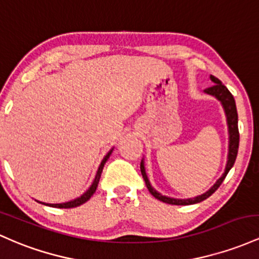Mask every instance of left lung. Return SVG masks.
Listing matches in <instances>:
<instances>
[{"instance_id":"8db88e82","label":"left lung","mask_w":259,"mask_h":259,"mask_svg":"<svg viewBox=\"0 0 259 259\" xmlns=\"http://www.w3.org/2000/svg\"><path fill=\"white\" fill-rule=\"evenodd\" d=\"M211 82L214 83V85H211L210 88H207L204 93H207L209 95H213L218 100L222 103L224 107V111L226 115V121H228V130H229V153H228V161H226L225 171H224L223 176L211 186L210 188L205 193L200 194V196L194 197V198H187V199H177V198H171V197L162 196L161 193H159L158 191H155L150 185L149 180H148L147 172H145L144 167V161L142 160L141 162V172L143 176L145 185H147L148 191L155 197L156 199L161 200V202L167 203V204H174V205H190V204H196V203L202 202V200L207 199L208 197H210L215 191L219 188V186L223 184V181L225 180L226 175L230 171V168L234 166L235 160H236L237 156V150H239V142H240V135H239V126H237V110H236V104H235V99L232 97V94L228 91L224 84L218 79L214 75H210Z\"/></svg>"}]
</instances>
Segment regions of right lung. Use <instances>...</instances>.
Masks as SVG:
<instances>
[{
    "label": "right lung",
    "mask_w": 259,
    "mask_h": 259,
    "mask_svg": "<svg viewBox=\"0 0 259 259\" xmlns=\"http://www.w3.org/2000/svg\"><path fill=\"white\" fill-rule=\"evenodd\" d=\"M112 150H114V148H112L111 150H110L109 153L106 154L105 156H104L103 161H101L100 166H99L98 171H97V175H95V179L94 181H93V184L91 187L88 188V191L87 192H84L82 196L78 197V198H75L73 200H69V202H66V203H59V204H50V203H42L40 202L41 204H45V205H49V207H54V208H74V207H79V205H82L83 203H85L87 200H88L93 194L95 193V191H97V187H98V184H99V180H100V176H101V172H103V168H104V165H105V162L107 161V159L110 158V155H111ZM39 202V200H37Z\"/></svg>",
    "instance_id": "add662e5"
}]
</instances>
